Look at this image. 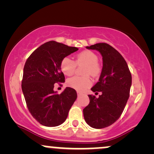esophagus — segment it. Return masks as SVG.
<instances>
[{
  "instance_id": "34e87169",
  "label": "esophagus",
  "mask_w": 154,
  "mask_h": 154,
  "mask_svg": "<svg viewBox=\"0 0 154 154\" xmlns=\"http://www.w3.org/2000/svg\"><path fill=\"white\" fill-rule=\"evenodd\" d=\"M82 95V93H80V92H77V95H78V96H80V95Z\"/></svg>"
}]
</instances>
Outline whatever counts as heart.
Wrapping results in <instances>:
<instances>
[{"label":"heart","instance_id":"heart-1","mask_svg":"<svg viewBox=\"0 0 154 154\" xmlns=\"http://www.w3.org/2000/svg\"><path fill=\"white\" fill-rule=\"evenodd\" d=\"M98 56L91 51H84L77 54L75 62L69 57L63 58L61 62V69L65 75H73L77 64H85L83 69L84 75H91L92 77H98L100 73V66L98 63ZM91 77L88 75L75 76L67 80L69 87L78 91H83L91 85Z\"/></svg>","mask_w":154,"mask_h":154}]
</instances>
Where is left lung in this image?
<instances>
[{
  "mask_svg": "<svg viewBox=\"0 0 154 154\" xmlns=\"http://www.w3.org/2000/svg\"><path fill=\"white\" fill-rule=\"evenodd\" d=\"M86 48L100 53L103 68L99 80L91 88L101 95L98 98L88 95L90 103L83 109V115L91 128L101 129L115 122L122 114L130 96L132 75L122 56L109 44L96 43Z\"/></svg>",
  "mask_w": 154,
  "mask_h": 154,
  "instance_id": "1",
  "label": "left lung"
}]
</instances>
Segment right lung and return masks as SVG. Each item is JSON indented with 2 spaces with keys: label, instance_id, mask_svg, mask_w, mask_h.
Here are the masks:
<instances>
[{
  "label": "right lung",
  "instance_id": "1",
  "mask_svg": "<svg viewBox=\"0 0 154 154\" xmlns=\"http://www.w3.org/2000/svg\"><path fill=\"white\" fill-rule=\"evenodd\" d=\"M78 50L58 42L49 41L35 50L26 60L23 71L22 89L29 111L39 123L56 127L64 122L77 99V92L66 88L61 94L54 84L65 82L61 71L63 58Z\"/></svg>",
  "mask_w": 154,
  "mask_h": 154
}]
</instances>
